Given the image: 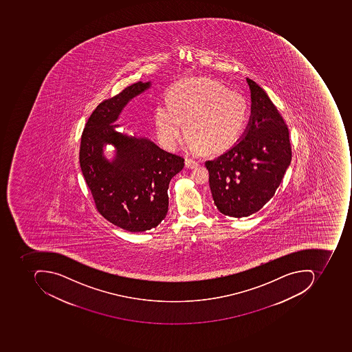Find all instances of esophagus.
Returning <instances> with one entry per match:
<instances>
[{
  "instance_id": "1",
  "label": "esophagus",
  "mask_w": 352,
  "mask_h": 352,
  "mask_svg": "<svg viewBox=\"0 0 352 352\" xmlns=\"http://www.w3.org/2000/svg\"><path fill=\"white\" fill-rule=\"evenodd\" d=\"M185 166H186L187 168L192 169V168L198 167L199 162L193 161V160H186V161H185Z\"/></svg>"
}]
</instances>
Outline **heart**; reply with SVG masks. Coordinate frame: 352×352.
<instances>
[{
	"label": "heart",
	"mask_w": 352,
	"mask_h": 352,
	"mask_svg": "<svg viewBox=\"0 0 352 352\" xmlns=\"http://www.w3.org/2000/svg\"><path fill=\"white\" fill-rule=\"evenodd\" d=\"M167 106L154 109V129L168 150L183 140V124L193 153H223L237 143L250 116L248 100L240 93L210 78L182 81L168 92Z\"/></svg>",
	"instance_id": "obj_1"
}]
</instances>
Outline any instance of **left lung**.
<instances>
[{
  "mask_svg": "<svg viewBox=\"0 0 352 352\" xmlns=\"http://www.w3.org/2000/svg\"><path fill=\"white\" fill-rule=\"evenodd\" d=\"M246 81L252 111L243 135L205 163L217 208L234 218L255 214L273 198L292 159L285 120L267 93L255 81Z\"/></svg>",
  "mask_w": 352,
  "mask_h": 352,
  "instance_id": "obj_1",
  "label": "left lung"
}]
</instances>
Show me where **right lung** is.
Instances as JSON below:
<instances>
[{"label": "right lung", "instance_id": "obj_1", "mask_svg": "<svg viewBox=\"0 0 352 352\" xmlns=\"http://www.w3.org/2000/svg\"><path fill=\"white\" fill-rule=\"evenodd\" d=\"M150 87V81H138L102 101L81 135L79 162L97 210L131 232L157 228L165 219L169 183L184 167L183 157L164 151L149 138L116 130L124 107ZM106 145L115 148L112 160L104 157Z\"/></svg>", "mask_w": 352, "mask_h": 352}]
</instances>
